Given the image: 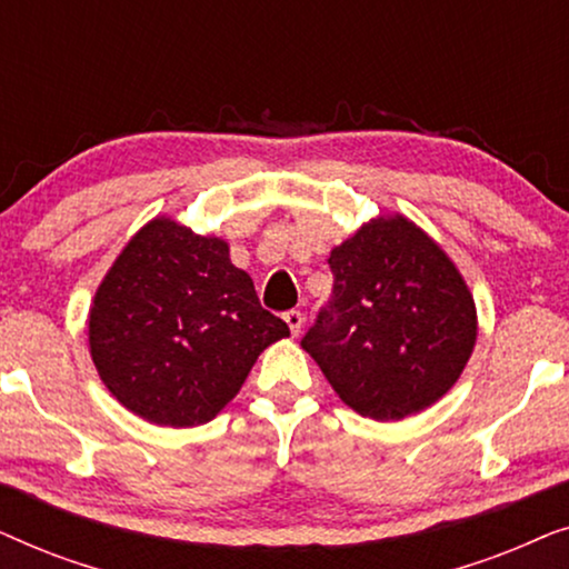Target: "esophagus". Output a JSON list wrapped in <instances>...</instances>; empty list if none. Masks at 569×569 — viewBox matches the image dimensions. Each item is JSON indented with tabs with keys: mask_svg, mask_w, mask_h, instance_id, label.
<instances>
[{
	"mask_svg": "<svg viewBox=\"0 0 569 569\" xmlns=\"http://www.w3.org/2000/svg\"><path fill=\"white\" fill-rule=\"evenodd\" d=\"M302 321H306V318H302L300 310H287V313H284V323L290 326L292 337H298V333L302 331Z\"/></svg>",
	"mask_w": 569,
	"mask_h": 569,
	"instance_id": "esophagus-1",
	"label": "esophagus"
}]
</instances>
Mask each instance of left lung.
Returning <instances> with one entry per match:
<instances>
[{
  "instance_id": "8db88e82",
  "label": "left lung",
  "mask_w": 569,
  "mask_h": 569,
  "mask_svg": "<svg viewBox=\"0 0 569 569\" xmlns=\"http://www.w3.org/2000/svg\"><path fill=\"white\" fill-rule=\"evenodd\" d=\"M333 292L300 341L339 399L376 422L440 401L477 347V302L453 259L403 214H378L329 256Z\"/></svg>"
}]
</instances>
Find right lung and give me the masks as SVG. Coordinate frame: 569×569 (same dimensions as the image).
<instances>
[{
	"mask_svg": "<svg viewBox=\"0 0 569 569\" xmlns=\"http://www.w3.org/2000/svg\"><path fill=\"white\" fill-rule=\"evenodd\" d=\"M290 337L230 261L228 240L158 214L116 256L88 313L100 380L131 415L197 427L236 399L259 355Z\"/></svg>",
	"mask_w": 569,
	"mask_h": 569,
	"instance_id": "right-lung-1",
	"label": "right lung"
}]
</instances>
